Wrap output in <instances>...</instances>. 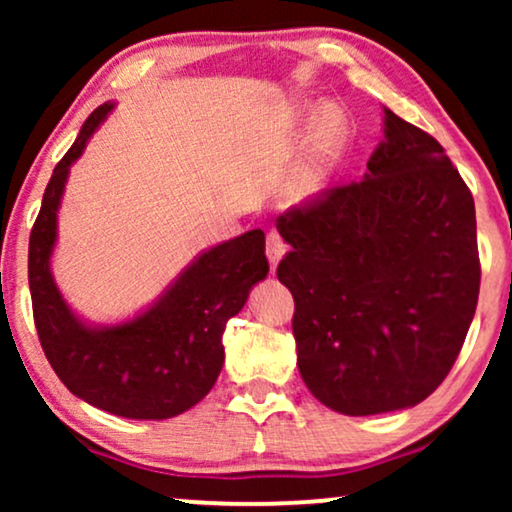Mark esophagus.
I'll return each mask as SVG.
<instances>
[{"label":"esophagus","instance_id":"esophagus-1","mask_svg":"<svg viewBox=\"0 0 512 512\" xmlns=\"http://www.w3.org/2000/svg\"><path fill=\"white\" fill-rule=\"evenodd\" d=\"M286 254V244L282 237H279L277 233H270L268 235V261H270V268L275 270L277 263L282 261V256Z\"/></svg>","mask_w":512,"mask_h":512}]
</instances>
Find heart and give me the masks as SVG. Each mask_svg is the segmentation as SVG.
Returning a JSON list of instances; mask_svg holds the SVG:
<instances>
[{"label": "heart", "instance_id": "heart-1", "mask_svg": "<svg viewBox=\"0 0 512 512\" xmlns=\"http://www.w3.org/2000/svg\"><path fill=\"white\" fill-rule=\"evenodd\" d=\"M347 146V116L338 104H324L307 137L296 170L286 181V195L296 205H310L326 193Z\"/></svg>", "mask_w": 512, "mask_h": 512}]
</instances>
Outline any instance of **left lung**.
Masks as SVG:
<instances>
[{
    "label": "left lung",
    "instance_id": "left-lung-1",
    "mask_svg": "<svg viewBox=\"0 0 512 512\" xmlns=\"http://www.w3.org/2000/svg\"><path fill=\"white\" fill-rule=\"evenodd\" d=\"M298 370L349 417L422 403L457 361L480 291L473 195L431 135L384 107L361 181L279 216Z\"/></svg>",
    "mask_w": 512,
    "mask_h": 512
}]
</instances>
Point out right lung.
Returning <instances> with one entry per match:
<instances>
[{"label": "right lung", "mask_w": 512, "mask_h": 512, "mask_svg": "<svg viewBox=\"0 0 512 512\" xmlns=\"http://www.w3.org/2000/svg\"><path fill=\"white\" fill-rule=\"evenodd\" d=\"M114 102L97 107L55 165L30 235V293L39 342L62 384L95 408L128 419L177 417L209 394L223 366V331L268 275L263 230L202 251L158 300L118 324L81 319L55 284L51 256L69 167Z\"/></svg>", "instance_id": "add662e5"}]
</instances>
